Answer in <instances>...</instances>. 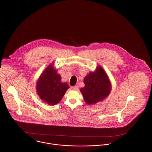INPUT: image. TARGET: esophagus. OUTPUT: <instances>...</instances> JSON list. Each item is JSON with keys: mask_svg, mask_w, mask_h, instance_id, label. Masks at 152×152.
I'll return each mask as SVG.
<instances>
[{"mask_svg": "<svg viewBox=\"0 0 152 152\" xmlns=\"http://www.w3.org/2000/svg\"><path fill=\"white\" fill-rule=\"evenodd\" d=\"M71 88H72V89H73V90H77V89L79 88V87H78V86H73V87H72Z\"/></svg>", "mask_w": 152, "mask_h": 152, "instance_id": "34e87169", "label": "esophagus"}]
</instances>
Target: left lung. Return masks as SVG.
Here are the masks:
<instances>
[{"instance_id":"1","label":"left lung","mask_w":152,"mask_h":152,"mask_svg":"<svg viewBox=\"0 0 152 152\" xmlns=\"http://www.w3.org/2000/svg\"><path fill=\"white\" fill-rule=\"evenodd\" d=\"M85 87L80 91L88 105L104 100L108 96L111 86L108 77L101 66H97L94 72H89L84 78Z\"/></svg>"}]
</instances>
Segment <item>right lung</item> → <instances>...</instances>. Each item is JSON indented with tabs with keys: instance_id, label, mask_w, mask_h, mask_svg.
I'll return each mask as SVG.
<instances>
[{
	"instance_id": "obj_1",
	"label": "right lung",
	"mask_w": 152,
	"mask_h": 152,
	"mask_svg": "<svg viewBox=\"0 0 152 152\" xmlns=\"http://www.w3.org/2000/svg\"><path fill=\"white\" fill-rule=\"evenodd\" d=\"M66 83L61 82V76L58 75L52 65H50L41 75L37 82L36 89L40 99L48 104H57L62 99L69 88Z\"/></svg>"
}]
</instances>
